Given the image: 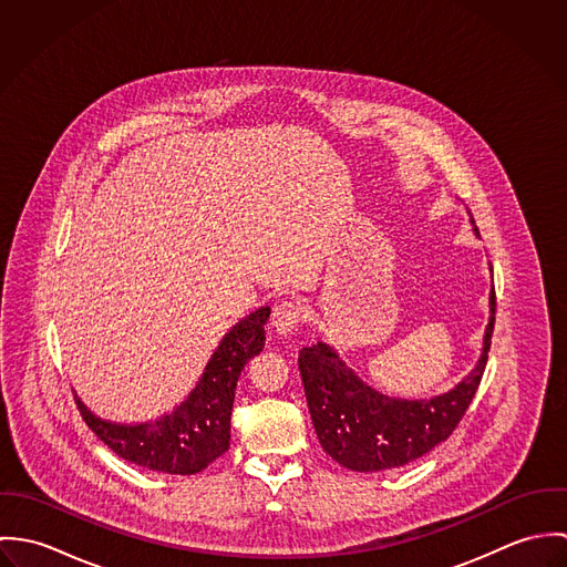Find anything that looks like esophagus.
I'll list each match as a JSON object with an SVG mask.
<instances>
[{
    "label": "esophagus",
    "mask_w": 567,
    "mask_h": 567,
    "mask_svg": "<svg viewBox=\"0 0 567 567\" xmlns=\"http://www.w3.org/2000/svg\"><path fill=\"white\" fill-rule=\"evenodd\" d=\"M303 321V310L299 303H292V301H284L279 303L275 310H272V329L279 333V336H288L292 333L299 323Z\"/></svg>",
    "instance_id": "obj_1"
}]
</instances>
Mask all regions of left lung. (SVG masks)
<instances>
[{
	"label": "left lung",
	"mask_w": 567,
	"mask_h": 567,
	"mask_svg": "<svg viewBox=\"0 0 567 567\" xmlns=\"http://www.w3.org/2000/svg\"><path fill=\"white\" fill-rule=\"evenodd\" d=\"M474 225V220H472ZM478 236V229L474 225ZM491 270V264H488ZM495 323V290L476 367L447 393L400 400L362 382L327 342L299 351V371L312 423L324 452L353 472L404 467L443 443L472 404L486 367Z\"/></svg>",
	"instance_id": "8db88e82"
}]
</instances>
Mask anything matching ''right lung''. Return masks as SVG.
<instances>
[{
	"instance_id": "right-lung-1",
	"label": "right lung",
	"mask_w": 567,
	"mask_h": 567,
	"mask_svg": "<svg viewBox=\"0 0 567 567\" xmlns=\"http://www.w3.org/2000/svg\"><path fill=\"white\" fill-rule=\"evenodd\" d=\"M270 308H259L234 324L212 353L189 395L172 412L146 423H115L93 414L81 398L84 423L117 456L140 467L192 476L229 450L231 410L244 364L264 349Z\"/></svg>"
}]
</instances>
